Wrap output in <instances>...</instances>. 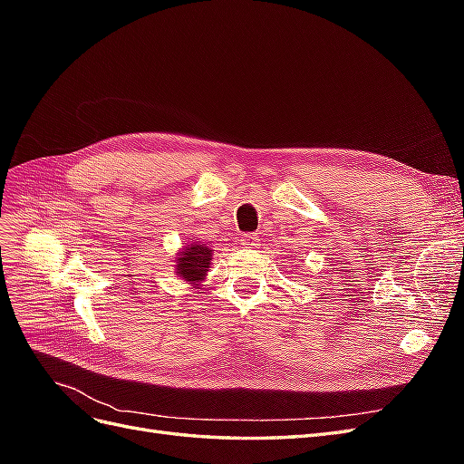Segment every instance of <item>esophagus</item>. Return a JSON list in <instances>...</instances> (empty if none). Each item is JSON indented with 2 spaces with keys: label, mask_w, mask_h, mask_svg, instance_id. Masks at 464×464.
I'll list each match as a JSON object with an SVG mask.
<instances>
[{
  "label": "esophagus",
  "mask_w": 464,
  "mask_h": 464,
  "mask_svg": "<svg viewBox=\"0 0 464 464\" xmlns=\"http://www.w3.org/2000/svg\"><path fill=\"white\" fill-rule=\"evenodd\" d=\"M240 242H242L244 247H257L259 246V237L256 234H244Z\"/></svg>",
  "instance_id": "34e87169"
}]
</instances>
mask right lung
Returning <instances> with one entry per match:
<instances>
[{
	"label": "right lung",
	"mask_w": 464,
	"mask_h": 464,
	"mask_svg": "<svg viewBox=\"0 0 464 464\" xmlns=\"http://www.w3.org/2000/svg\"><path fill=\"white\" fill-rule=\"evenodd\" d=\"M210 261H213V249L205 244L193 242L178 251V257L174 259V271L184 283L191 285L193 288H199L208 273Z\"/></svg>",
	"instance_id": "right-lung-1"
}]
</instances>
